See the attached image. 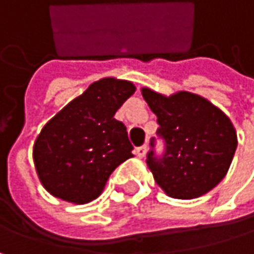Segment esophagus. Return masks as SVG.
<instances>
[{
  "label": "esophagus",
  "mask_w": 254,
  "mask_h": 254,
  "mask_svg": "<svg viewBox=\"0 0 254 254\" xmlns=\"http://www.w3.org/2000/svg\"><path fill=\"white\" fill-rule=\"evenodd\" d=\"M146 151H148V148H146V145H143V146H139V148H136V155L139 157V158H143L145 155H146Z\"/></svg>",
  "instance_id": "esophagus-1"
}]
</instances>
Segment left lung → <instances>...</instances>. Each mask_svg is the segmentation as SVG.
Masks as SVG:
<instances>
[{"mask_svg":"<svg viewBox=\"0 0 254 254\" xmlns=\"http://www.w3.org/2000/svg\"><path fill=\"white\" fill-rule=\"evenodd\" d=\"M142 96L157 115V134L165 154L152 149L146 163L155 183L175 199H194L212 190L229 171L238 145L229 117L206 99L189 91L166 97L149 88Z\"/></svg>","mask_w":254,"mask_h":254,"instance_id":"1","label":"left lung"}]
</instances>
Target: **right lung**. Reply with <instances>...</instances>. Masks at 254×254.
Here are the masks:
<instances>
[{"label": "right lung", "instance_id": "1", "mask_svg": "<svg viewBox=\"0 0 254 254\" xmlns=\"http://www.w3.org/2000/svg\"><path fill=\"white\" fill-rule=\"evenodd\" d=\"M134 91L128 80L100 79L42 128L33 158L52 196L88 203L102 194L117 166L133 157L127 128L114 117Z\"/></svg>", "mask_w": 254, "mask_h": 254}]
</instances>
